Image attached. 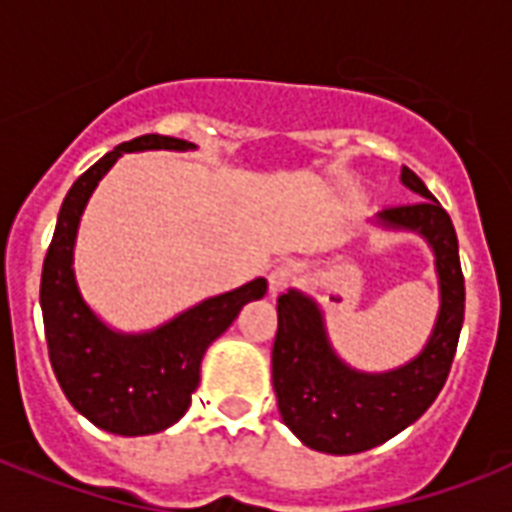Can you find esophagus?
<instances>
[{"label":"esophagus","instance_id":"34e87169","mask_svg":"<svg viewBox=\"0 0 512 512\" xmlns=\"http://www.w3.org/2000/svg\"><path fill=\"white\" fill-rule=\"evenodd\" d=\"M295 276V268L289 263H281V265H273L271 273H268V289H271V295H279L284 289L289 287V281Z\"/></svg>","mask_w":512,"mask_h":512}]
</instances>
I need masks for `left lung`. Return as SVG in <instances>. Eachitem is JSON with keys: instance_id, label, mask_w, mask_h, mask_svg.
I'll list each match as a JSON object with an SVG mask.
<instances>
[{"instance_id": "left-lung-1", "label": "left lung", "mask_w": 512, "mask_h": 512, "mask_svg": "<svg viewBox=\"0 0 512 512\" xmlns=\"http://www.w3.org/2000/svg\"><path fill=\"white\" fill-rule=\"evenodd\" d=\"M401 180L417 196L388 207L385 225L412 228L436 252L441 311L433 335L412 364L396 372H353L329 348L313 300L289 289L276 300L279 329L273 340V390L281 420L305 446L327 454L366 452L412 425L444 388L465 321V276L452 217L420 177L401 167Z\"/></svg>"}]
</instances>
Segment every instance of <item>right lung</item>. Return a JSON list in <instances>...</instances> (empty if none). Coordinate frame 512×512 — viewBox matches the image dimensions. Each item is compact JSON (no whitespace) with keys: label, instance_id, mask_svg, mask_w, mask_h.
Returning a JSON list of instances; mask_svg holds the SVG:
<instances>
[{"label":"right lung","instance_id":"obj_1","mask_svg":"<svg viewBox=\"0 0 512 512\" xmlns=\"http://www.w3.org/2000/svg\"><path fill=\"white\" fill-rule=\"evenodd\" d=\"M185 151L193 143L164 135H140L108 151L84 172L63 199L58 225L42 265V319L52 372L76 412L116 436H148L175 425L199 388L204 350L239 316L247 300L265 295L255 279L225 295L209 297L148 335H116L84 305L71 260L82 209L111 170L130 151Z\"/></svg>","mask_w":512,"mask_h":512}]
</instances>
